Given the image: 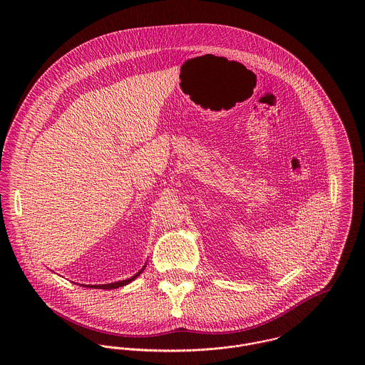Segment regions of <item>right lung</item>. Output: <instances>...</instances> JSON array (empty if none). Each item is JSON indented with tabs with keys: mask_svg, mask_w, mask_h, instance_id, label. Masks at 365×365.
<instances>
[{
	"mask_svg": "<svg viewBox=\"0 0 365 365\" xmlns=\"http://www.w3.org/2000/svg\"><path fill=\"white\" fill-rule=\"evenodd\" d=\"M145 268H146V265H145L139 272H136L133 277H130V278H128V279H123V281H116V282H110V284H100V285H83V287H87V288H98V289H115V288H119V287H123V285L132 282L135 278H138V277L142 274V271H143Z\"/></svg>",
	"mask_w": 365,
	"mask_h": 365,
	"instance_id": "obj_1",
	"label": "right lung"
}]
</instances>
